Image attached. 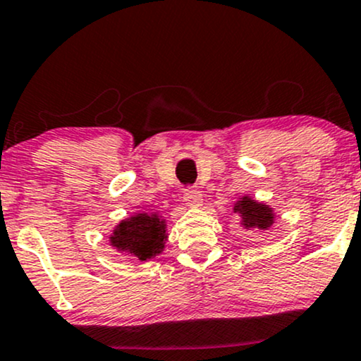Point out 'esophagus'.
<instances>
[{
    "label": "esophagus",
    "instance_id": "1",
    "mask_svg": "<svg viewBox=\"0 0 361 361\" xmlns=\"http://www.w3.org/2000/svg\"><path fill=\"white\" fill-rule=\"evenodd\" d=\"M183 198H185L186 205L193 207V209H195V207H200L202 205V200H204V198H202V193L198 192V190H195V188L185 190Z\"/></svg>",
    "mask_w": 361,
    "mask_h": 361
}]
</instances>
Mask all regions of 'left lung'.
I'll list each match as a JSON object with an SVG mask.
<instances>
[{"instance_id": "1", "label": "left lung", "mask_w": 361, "mask_h": 361, "mask_svg": "<svg viewBox=\"0 0 361 361\" xmlns=\"http://www.w3.org/2000/svg\"><path fill=\"white\" fill-rule=\"evenodd\" d=\"M234 212L241 215V226L246 229H259L267 231L270 229L275 215L268 205L259 204V202L252 200L250 197H243L238 204L234 205Z\"/></svg>"}]
</instances>
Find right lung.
I'll list each match as a JSON object with an SVG mask.
<instances>
[{"label": "right lung", "instance_id": "right-lung-1", "mask_svg": "<svg viewBox=\"0 0 361 361\" xmlns=\"http://www.w3.org/2000/svg\"><path fill=\"white\" fill-rule=\"evenodd\" d=\"M166 238V222L159 215L135 214L115 227L110 243L118 251L146 261L163 252Z\"/></svg>", "mask_w": 361, "mask_h": 361}]
</instances>
